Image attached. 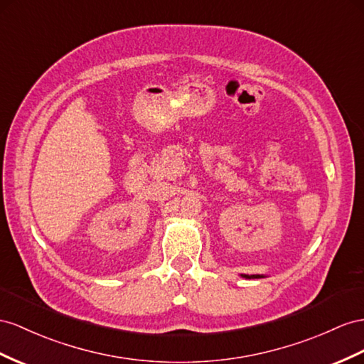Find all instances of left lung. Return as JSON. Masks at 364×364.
I'll use <instances>...</instances> for the list:
<instances>
[{
  "instance_id": "8db88e82",
  "label": "left lung",
  "mask_w": 364,
  "mask_h": 364,
  "mask_svg": "<svg viewBox=\"0 0 364 364\" xmlns=\"http://www.w3.org/2000/svg\"><path fill=\"white\" fill-rule=\"evenodd\" d=\"M243 277H247V278H262L259 275H243Z\"/></svg>"
}]
</instances>
